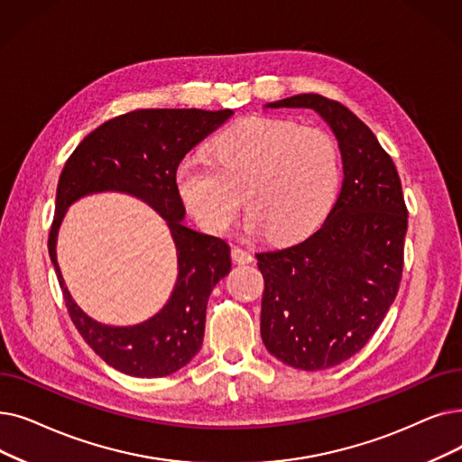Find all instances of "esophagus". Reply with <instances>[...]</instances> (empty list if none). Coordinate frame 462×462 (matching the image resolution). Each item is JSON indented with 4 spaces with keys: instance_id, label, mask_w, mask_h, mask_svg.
I'll list each match as a JSON object with an SVG mask.
<instances>
[{
    "instance_id": "obj_1",
    "label": "esophagus",
    "mask_w": 462,
    "mask_h": 462,
    "mask_svg": "<svg viewBox=\"0 0 462 462\" xmlns=\"http://www.w3.org/2000/svg\"><path fill=\"white\" fill-rule=\"evenodd\" d=\"M232 258H234V263H237V264H249L253 260V254H251V251H247L244 247H234L232 249Z\"/></svg>"
}]
</instances>
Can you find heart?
Returning <instances> with one entry per match:
<instances>
[{
    "label": "heart",
    "instance_id": "heart-1",
    "mask_svg": "<svg viewBox=\"0 0 462 462\" xmlns=\"http://www.w3.org/2000/svg\"><path fill=\"white\" fill-rule=\"evenodd\" d=\"M339 175L337 145L325 130L285 118H251L218 134L209 160H181L175 189L211 232H225L234 223L244 194L251 232L294 239L327 215Z\"/></svg>",
    "mask_w": 462,
    "mask_h": 462
}]
</instances>
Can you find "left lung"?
I'll use <instances>...</instances> for the list:
<instances>
[{
	"label": "left lung",
	"mask_w": 462,
	"mask_h": 462,
	"mask_svg": "<svg viewBox=\"0 0 462 462\" xmlns=\"http://www.w3.org/2000/svg\"><path fill=\"white\" fill-rule=\"evenodd\" d=\"M266 107L317 111L342 152V190L323 225L292 245L256 253L266 349L292 368L325 370L363 349L394 302L408 230L402 183L374 132L339 102L298 94Z\"/></svg>",
	"instance_id": "8db88e82"
}]
</instances>
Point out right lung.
<instances>
[{
  "instance_id": "add662e5",
  "label": "right lung",
  "mask_w": 462,
  "mask_h": 462,
  "mask_svg": "<svg viewBox=\"0 0 462 462\" xmlns=\"http://www.w3.org/2000/svg\"><path fill=\"white\" fill-rule=\"evenodd\" d=\"M232 109H137L90 132L68 158L56 189L49 254L75 328L109 366L134 377H164L189 365L206 330L213 287L230 272L223 237L183 225L185 206L175 189V170L185 154L225 125ZM126 191L143 199L169 220L180 273L169 304L145 324L109 328L90 319L70 298L55 260V236L65 209L94 191Z\"/></svg>"
}]
</instances>
